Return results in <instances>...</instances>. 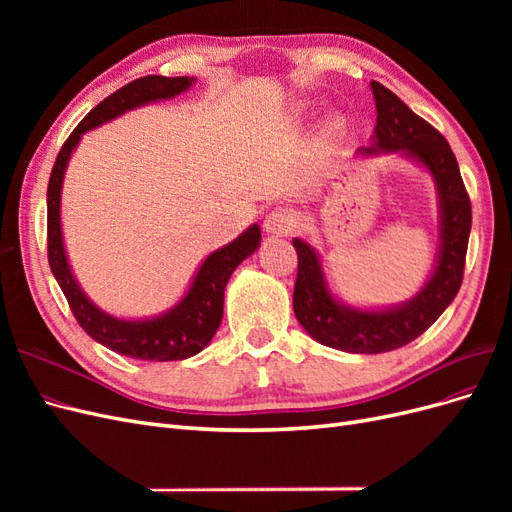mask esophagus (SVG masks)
<instances>
[{"label": "esophagus", "mask_w": 512, "mask_h": 512, "mask_svg": "<svg viewBox=\"0 0 512 512\" xmlns=\"http://www.w3.org/2000/svg\"><path fill=\"white\" fill-rule=\"evenodd\" d=\"M262 226H265L267 235H288L292 228V215L286 209L277 207L265 215V224Z\"/></svg>", "instance_id": "34e87169"}]
</instances>
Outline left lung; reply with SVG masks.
<instances>
[{"mask_svg":"<svg viewBox=\"0 0 512 512\" xmlns=\"http://www.w3.org/2000/svg\"><path fill=\"white\" fill-rule=\"evenodd\" d=\"M371 91L378 123L374 145L363 151H406L431 170L440 194L442 245L436 271L412 301L384 312H361L331 297L316 252L301 239L292 241L299 256L292 294L294 316L316 342L356 354L397 350L440 318L461 288L472 228L470 196L446 138L423 117L412 113L391 89L371 81Z\"/></svg>","mask_w":512,"mask_h":512,"instance_id":"obj_1","label":"left lung"}]
</instances>
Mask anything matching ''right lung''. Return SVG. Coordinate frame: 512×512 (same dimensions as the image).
I'll use <instances>...</instances> for the list:
<instances>
[{"instance_id":"add662e5","label":"right lung","mask_w":512,"mask_h":512,"mask_svg":"<svg viewBox=\"0 0 512 512\" xmlns=\"http://www.w3.org/2000/svg\"><path fill=\"white\" fill-rule=\"evenodd\" d=\"M192 83V76L149 74L123 85L115 94L104 98L83 117L79 126L66 138L64 147L59 149L51 170L49 190H46V247H49L46 254H49V265L55 280L81 329L89 337H94L98 344L117 354L130 356V359L160 363L183 361L198 354L211 342L224 314V288L232 271L239 267V262L256 252L260 243V228L254 224L222 250L207 256L188 294L168 314L151 320H119L104 314L102 309L85 297L68 267L59 224L61 181H64V170L72 149L79 145L81 136L87 130L115 119L117 115L130 111V108L153 100L173 98Z\"/></svg>"}]
</instances>
